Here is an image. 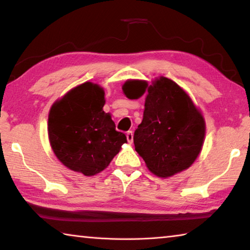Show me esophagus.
I'll use <instances>...</instances> for the list:
<instances>
[{"label":"esophagus","instance_id":"1","mask_svg":"<svg viewBox=\"0 0 250 250\" xmlns=\"http://www.w3.org/2000/svg\"><path fill=\"white\" fill-rule=\"evenodd\" d=\"M125 135H126V140H128V142L132 143V141H133V132H132V131H128Z\"/></svg>","mask_w":250,"mask_h":250}]
</instances>
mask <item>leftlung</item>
I'll list each match as a JSON object with an SVG mask.
<instances>
[{"instance_id": "1", "label": "left lung", "mask_w": 250, "mask_h": 250, "mask_svg": "<svg viewBox=\"0 0 250 250\" xmlns=\"http://www.w3.org/2000/svg\"><path fill=\"white\" fill-rule=\"evenodd\" d=\"M130 99L141 97L146 83L131 80L124 84ZM205 122L179 84L161 77L147 88L143 119L133 135L135 151L155 175L168 177L191 167L200 154Z\"/></svg>"}]
</instances>
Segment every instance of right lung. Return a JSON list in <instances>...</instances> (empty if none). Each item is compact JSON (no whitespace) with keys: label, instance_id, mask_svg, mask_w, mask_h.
<instances>
[{"label":"right lung","instance_id":"obj_1","mask_svg":"<svg viewBox=\"0 0 250 250\" xmlns=\"http://www.w3.org/2000/svg\"><path fill=\"white\" fill-rule=\"evenodd\" d=\"M104 105V90L84 83L54 104L49 112L48 137L54 153L65 167L87 176L104 170L126 142Z\"/></svg>","mask_w":250,"mask_h":250}]
</instances>
